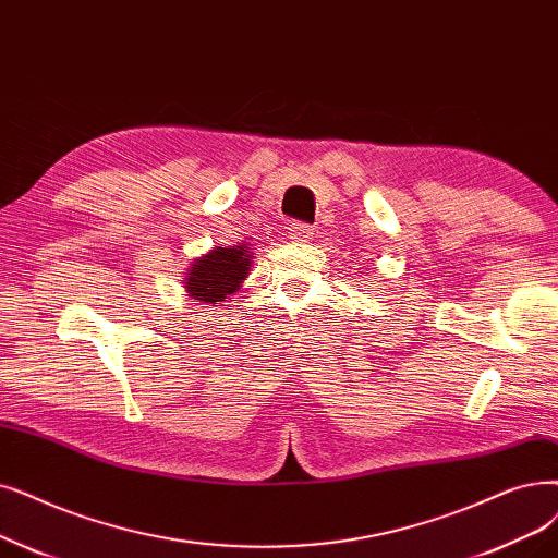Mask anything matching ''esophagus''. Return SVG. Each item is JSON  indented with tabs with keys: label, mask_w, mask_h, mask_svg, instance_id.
<instances>
[{
	"label": "esophagus",
	"mask_w": 558,
	"mask_h": 558,
	"mask_svg": "<svg viewBox=\"0 0 558 558\" xmlns=\"http://www.w3.org/2000/svg\"><path fill=\"white\" fill-rule=\"evenodd\" d=\"M314 230L307 223H292V228H289V239L296 241V244H307Z\"/></svg>",
	"instance_id": "34e87169"
}]
</instances>
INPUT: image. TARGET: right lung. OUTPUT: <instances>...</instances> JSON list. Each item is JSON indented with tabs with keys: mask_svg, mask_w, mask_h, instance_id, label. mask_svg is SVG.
I'll list each match as a JSON object with an SVG mask.
<instances>
[{
	"mask_svg": "<svg viewBox=\"0 0 558 558\" xmlns=\"http://www.w3.org/2000/svg\"><path fill=\"white\" fill-rule=\"evenodd\" d=\"M251 259L253 255L248 244L230 248L216 246L214 251L191 264L184 278L186 294L201 303L226 301L246 280Z\"/></svg>",
	"mask_w": 558,
	"mask_h": 558,
	"instance_id": "1",
	"label": "right lung"
}]
</instances>
